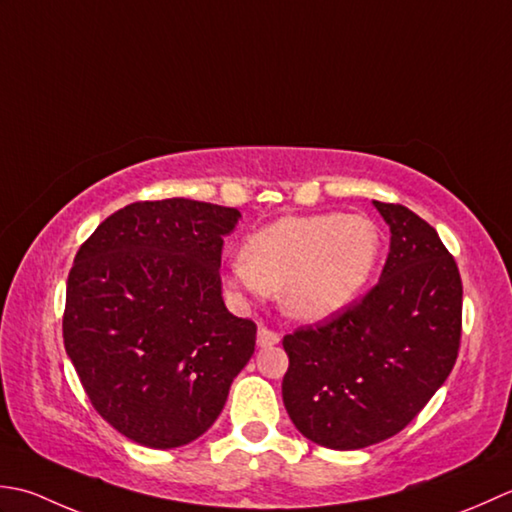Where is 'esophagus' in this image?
I'll use <instances>...</instances> for the list:
<instances>
[{
	"instance_id": "1",
	"label": "esophagus",
	"mask_w": 512,
	"mask_h": 512,
	"mask_svg": "<svg viewBox=\"0 0 512 512\" xmlns=\"http://www.w3.org/2000/svg\"><path fill=\"white\" fill-rule=\"evenodd\" d=\"M256 342H258L260 349L274 347V344L280 342V333H276V331H271V329L260 325V327H258V338H256Z\"/></svg>"
}]
</instances>
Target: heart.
Instances as JSON below:
<instances>
[{"mask_svg": "<svg viewBox=\"0 0 512 512\" xmlns=\"http://www.w3.org/2000/svg\"><path fill=\"white\" fill-rule=\"evenodd\" d=\"M380 249V229L369 216H283L247 238L225 283L238 296L280 291L287 316L320 322L360 296Z\"/></svg>", "mask_w": 512, "mask_h": 512, "instance_id": "1", "label": "heart"}]
</instances>
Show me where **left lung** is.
Here are the masks:
<instances>
[{"mask_svg":"<svg viewBox=\"0 0 512 512\" xmlns=\"http://www.w3.org/2000/svg\"><path fill=\"white\" fill-rule=\"evenodd\" d=\"M373 205L391 229L378 285L342 314L283 338L291 422L336 451L400 433L453 371L462 338L455 258L409 207Z\"/></svg>","mask_w":512,"mask_h":512,"instance_id":"1","label":"left lung"}]
</instances>
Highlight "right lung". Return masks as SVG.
<instances>
[{"mask_svg": "<svg viewBox=\"0 0 512 512\" xmlns=\"http://www.w3.org/2000/svg\"><path fill=\"white\" fill-rule=\"evenodd\" d=\"M238 218L190 198L139 201L79 247L66 353L97 413L132 442L176 448L201 437L254 356L256 325L229 314L218 274Z\"/></svg>", "mask_w": 512, "mask_h": 512, "instance_id": "add662e5", "label": "right lung"}]
</instances>
